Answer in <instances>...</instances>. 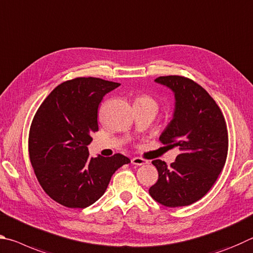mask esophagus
<instances>
[{
    "instance_id": "1",
    "label": "esophagus",
    "mask_w": 253,
    "mask_h": 253,
    "mask_svg": "<svg viewBox=\"0 0 253 253\" xmlns=\"http://www.w3.org/2000/svg\"><path fill=\"white\" fill-rule=\"evenodd\" d=\"M131 162H132V165H134V166H144L148 163L147 160H144V159L139 158V157H135L132 159Z\"/></svg>"
}]
</instances>
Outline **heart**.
<instances>
[{
	"instance_id": "1",
	"label": "heart",
	"mask_w": 253,
	"mask_h": 253,
	"mask_svg": "<svg viewBox=\"0 0 253 253\" xmlns=\"http://www.w3.org/2000/svg\"><path fill=\"white\" fill-rule=\"evenodd\" d=\"M140 104H152L157 106V102L154 101L153 97H151L148 94H139L135 97L134 105H140Z\"/></svg>"
}]
</instances>
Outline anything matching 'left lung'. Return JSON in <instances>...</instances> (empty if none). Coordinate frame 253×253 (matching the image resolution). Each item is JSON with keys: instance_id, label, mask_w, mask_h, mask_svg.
<instances>
[{"instance_id": "obj_1", "label": "left lung", "mask_w": 253, "mask_h": 253, "mask_svg": "<svg viewBox=\"0 0 253 253\" xmlns=\"http://www.w3.org/2000/svg\"><path fill=\"white\" fill-rule=\"evenodd\" d=\"M156 82L171 88L175 96L173 119L160 135L180 154L170 167L153 160L159 178L149 193L169 208L190 206L205 197L222 171L228 156L227 123L209 93L191 79L159 77Z\"/></svg>"}]
</instances>
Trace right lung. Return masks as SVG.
<instances>
[{
    "label": "right lung",
    "mask_w": 253,
    "mask_h": 253,
    "mask_svg": "<svg viewBox=\"0 0 253 253\" xmlns=\"http://www.w3.org/2000/svg\"><path fill=\"white\" fill-rule=\"evenodd\" d=\"M120 83L75 78L61 83L40 105L29 133L30 160L38 181L60 205L83 209L103 196L111 176L130 159L88 158L87 145L99 130L97 108Z\"/></svg>",
    "instance_id": "obj_1"
}]
</instances>
